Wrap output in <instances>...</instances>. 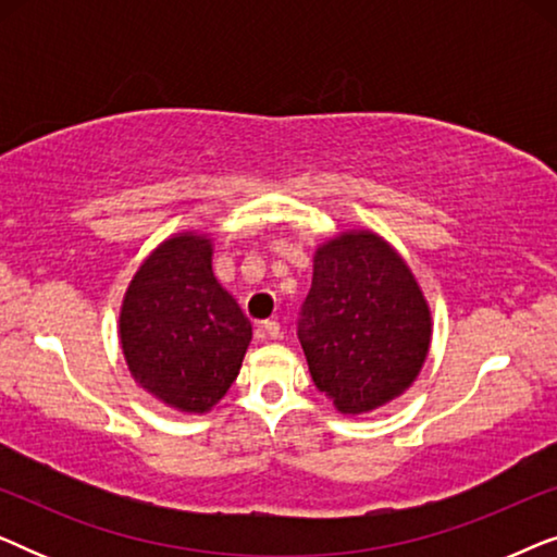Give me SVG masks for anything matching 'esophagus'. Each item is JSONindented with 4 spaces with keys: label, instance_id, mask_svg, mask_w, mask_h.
<instances>
[{
    "label": "esophagus",
    "instance_id": "34e87169",
    "mask_svg": "<svg viewBox=\"0 0 557 557\" xmlns=\"http://www.w3.org/2000/svg\"><path fill=\"white\" fill-rule=\"evenodd\" d=\"M263 332H265V337H271V339H281V324L278 322H263Z\"/></svg>",
    "mask_w": 557,
    "mask_h": 557
}]
</instances>
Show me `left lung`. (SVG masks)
<instances>
[{
    "mask_svg": "<svg viewBox=\"0 0 557 557\" xmlns=\"http://www.w3.org/2000/svg\"><path fill=\"white\" fill-rule=\"evenodd\" d=\"M314 385L339 413H368L410 387L431 345V309L406 261L370 231L317 248L299 314Z\"/></svg>",
    "mask_w": 557,
    "mask_h": 557,
    "instance_id": "left-lung-1",
    "label": "left lung"
}]
</instances>
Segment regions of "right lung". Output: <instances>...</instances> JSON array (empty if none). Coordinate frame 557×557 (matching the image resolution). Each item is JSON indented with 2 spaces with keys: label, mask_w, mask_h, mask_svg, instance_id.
<instances>
[{
  "label": "right lung",
  "mask_w": 557,
  "mask_h": 557,
  "mask_svg": "<svg viewBox=\"0 0 557 557\" xmlns=\"http://www.w3.org/2000/svg\"><path fill=\"white\" fill-rule=\"evenodd\" d=\"M119 334L144 391L170 408L205 413L238 377L253 326L212 276V240L180 233L139 265Z\"/></svg>",
  "instance_id": "obj_1"
}]
</instances>
